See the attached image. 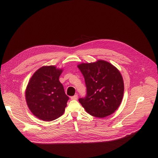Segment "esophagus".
I'll list each match as a JSON object with an SVG mask.
<instances>
[{
	"label": "esophagus",
	"mask_w": 158,
	"mask_h": 158,
	"mask_svg": "<svg viewBox=\"0 0 158 158\" xmlns=\"http://www.w3.org/2000/svg\"><path fill=\"white\" fill-rule=\"evenodd\" d=\"M77 97H78V96H77V95L76 94V95H75L71 97V99H72V100H77Z\"/></svg>",
	"instance_id": "1"
}]
</instances>
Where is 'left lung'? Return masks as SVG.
<instances>
[{
	"label": "left lung",
	"instance_id": "left-lung-1",
	"mask_svg": "<svg viewBox=\"0 0 158 158\" xmlns=\"http://www.w3.org/2000/svg\"><path fill=\"white\" fill-rule=\"evenodd\" d=\"M85 78L86 95L79 101L91 115L103 118L113 113L119 107L123 95V81L120 72L110 63L78 65Z\"/></svg>",
	"mask_w": 158,
	"mask_h": 158
}]
</instances>
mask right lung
Instances as JSON below:
<instances>
[{"instance_id": "obj_1", "label": "right lung", "mask_w": 158, "mask_h": 158, "mask_svg": "<svg viewBox=\"0 0 158 158\" xmlns=\"http://www.w3.org/2000/svg\"><path fill=\"white\" fill-rule=\"evenodd\" d=\"M62 70L54 66H43L31 78L26 98L31 111L38 118L52 121L61 116L69 97L59 81Z\"/></svg>"}]
</instances>
